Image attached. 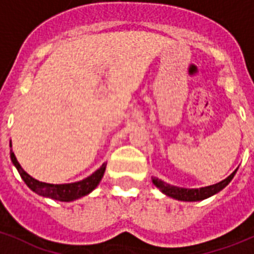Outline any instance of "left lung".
Returning <instances> with one entry per match:
<instances>
[{
	"instance_id": "left-lung-1",
	"label": "left lung",
	"mask_w": 254,
	"mask_h": 254,
	"mask_svg": "<svg viewBox=\"0 0 254 254\" xmlns=\"http://www.w3.org/2000/svg\"><path fill=\"white\" fill-rule=\"evenodd\" d=\"M236 171H238V170H235L230 177L226 178V179L222 180V182H219V183L209 186V187L198 188V190H187V188H179L175 187V186H170V184L165 183V182L160 180L158 178H153V183H154V186H157V187L160 188L163 193H166L170 197H174L177 198V200L182 201H200L204 200V198L210 197L213 194L218 193L221 190H223V188L231 182L234 175L236 174Z\"/></svg>"
}]
</instances>
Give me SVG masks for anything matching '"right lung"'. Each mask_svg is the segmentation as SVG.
Returning a JSON list of instances; mask_svg holds the SVG:
<instances>
[{
	"instance_id": "obj_1",
	"label": "right lung",
	"mask_w": 254,
	"mask_h": 254,
	"mask_svg": "<svg viewBox=\"0 0 254 254\" xmlns=\"http://www.w3.org/2000/svg\"><path fill=\"white\" fill-rule=\"evenodd\" d=\"M10 157H11L12 163L15 165V167L18 169L19 174L22 179L24 180V183L28 186L33 192L41 194L44 197H50L53 200L58 201H72L76 200L79 197H83L85 194H88L89 192L97 187V184L100 183V180L102 179L105 173V167L106 165H102L97 171H94L91 177L85 178V179L80 180V182H75V183L70 184H49V183H43V182H39V180L33 179L32 177H29L28 174L22 169V166L19 165V162L16 161L15 154L12 150H10Z\"/></svg>"
}]
</instances>
